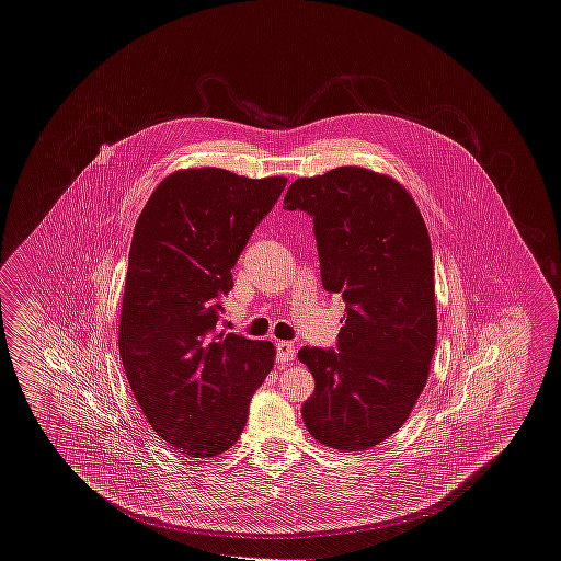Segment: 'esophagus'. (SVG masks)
Returning <instances> with one entry per match:
<instances>
[{
    "label": "esophagus",
    "instance_id": "1",
    "mask_svg": "<svg viewBox=\"0 0 561 561\" xmlns=\"http://www.w3.org/2000/svg\"><path fill=\"white\" fill-rule=\"evenodd\" d=\"M296 359V345L288 341H277V362L286 364Z\"/></svg>",
    "mask_w": 561,
    "mask_h": 561
}]
</instances>
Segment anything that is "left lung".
Returning a JSON list of instances; mask_svg holds the SVG:
<instances>
[{
	"mask_svg": "<svg viewBox=\"0 0 561 561\" xmlns=\"http://www.w3.org/2000/svg\"><path fill=\"white\" fill-rule=\"evenodd\" d=\"M284 208L313 216L323 288L347 302L339 351H298L316 378L305 427L334 450H370L403 427L427 385L437 341L427 225L401 183L362 165L296 179Z\"/></svg>",
	"mask_w": 561,
	"mask_h": 561,
	"instance_id": "1",
	"label": "left lung"
}]
</instances>
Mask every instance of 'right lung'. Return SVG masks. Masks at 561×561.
<instances>
[{"label":"right lung","instance_id":"1","mask_svg":"<svg viewBox=\"0 0 561 561\" xmlns=\"http://www.w3.org/2000/svg\"><path fill=\"white\" fill-rule=\"evenodd\" d=\"M286 176L245 179L222 168L165 176L134 227L119 318V355L149 425L191 458L229 450L275 347L216 334L218 294Z\"/></svg>","mask_w":561,"mask_h":561}]
</instances>
